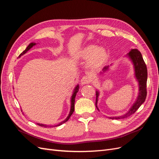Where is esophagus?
Here are the masks:
<instances>
[{
    "label": "esophagus",
    "mask_w": 159,
    "mask_h": 159,
    "mask_svg": "<svg viewBox=\"0 0 159 159\" xmlns=\"http://www.w3.org/2000/svg\"><path fill=\"white\" fill-rule=\"evenodd\" d=\"M91 79L89 75H84L82 77V78L81 79V85H85L88 84L90 82Z\"/></svg>",
    "instance_id": "esophagus-1"
}]
</instances>
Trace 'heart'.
I'll return each instance as SVG.
<instances>
[{
	"label": "heart",
	"instance_id": "b5f03b06",
	"mask_svg": "<svg viewBox=\"0 0 159 159\" xmlns=\"http://www.w3.org/2000/svg\"><path fill=\"white\" fill-rule=\"evenodd\" d=\"M106 51L102 47L95 45H89L85 46L81 51L80 56L84 60L89 59L88 65L90 68H95L102 65L106 58Z\"/></svg>",
	"mask_w": 159,
	"mask_h": 159
}]
</instances>
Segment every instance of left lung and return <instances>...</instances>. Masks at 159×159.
<instances>
[{
  "instance_id": "obj_1",
  "label": "left lung",
  "mask_w": 159,
  "mask_h": 159,
  "mask_svg": "<svg viewBox=\"0 0 159 159\" xmlns=\"http://www.w3.org/2000/svg\"><path fill=\"white\" fill-rule=\"evenodd\" d=\"M125 57H128L132 62L133 65L134 69V78L138 82L139 85V93L137 98L133 104L132 106L129 109L128 111L122 115L117 117H111L110 119H124L129 117L130 115L133 114L140 107L141 105L145 102L146 97H147V66L143 60V56L141 53L139 52L137 49H132L127 54H126ZM111 64L110 66H111ZM109 69V66H105L102 70V71L100 72L101 74H104L105 72L108 71ZM99 95V90H96V102H95V106L97 107L98 110L99 111L98 107V98Z\"/></svg>"
}]
</instances>
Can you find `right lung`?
Segmentation results:
<instances>
[{
  "mask_svg": "<svg viewBox=\"0 0 159 159\" xmlns=\"http://www.w3.org/2000/svg\"><path fill=\"white\" fill-rule=\"evenodd\" d=\"M36 44V43H34V42H32V43H30V44L28 45V46H27V48H26L25 49V51H23L21 54L19 55V56H18V58H20V57L22 56H23L24 54H25L29 50L30 48H32L34 46H35ZM79 88H80V86H79V84H78L75 87V88H74V91H73V93H72V95H71V100H70V102H71V106H70V113H69V115H68V116L66 117V119H65V120H64V121H62L61 122H60L59 124H57V125H54L55 127H57V126H60V125H62L63 123H66V121H68V120L70 119V117H71V115H72V113H74V103H75V96H76V94H77V93L78 92V91H79ZM37 125H39V126H41V127H54V126H52V125H45V124H42V123H37Z\"/></svg>",
  "mask_w": 159,
  "mask_h": 159,
  "instance_id": "1",
  "label": "right lung"
}]
</instances>
